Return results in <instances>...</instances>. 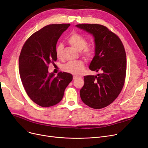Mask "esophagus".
I'll list each match as a JSON object with an SVG mask.
<instances>
[{
  "label": "esophagus",
  "mask_w": 148,
  "mask_h": 148,
  "mask_svg": "<svg viewBox=\"0 0 148 148\" xmlns=\"http://www.w3.org/2000/svg\"><path fill=\"white\" fill-rule=\"evenodd\" d=\"M79 77H78V76H77V75H74L73 76V79L74 80H75V79H77V78H79Z\"/></svg>",
  "instance_id": "34e87169"
}]
</instances>
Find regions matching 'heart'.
<instances>
[{
	"mask_svg": "<svg viewBox=\"0 0 148 148\" xmlns=\"http://www.w3.org/2000/svg\"><path fill=\"white\" fill-rule=\"evenodd\" d=\"M69 45L77 51H82V56L86 60H89L94 57V50L90 47H88V41L85 38L77 33H73L68 38ZM63 51V46L59 44L56 48V56L58 58H62ZM62 70L66 73L74 75H81L85 70V66L83 62L75 61L69 62L64 64L62 66Z\"/></svg>",
	"mask_w": 148,
	"mask_h": 148,
	"instance_id": "b5f03b06",
	"label": "heart"
}]
</instances>
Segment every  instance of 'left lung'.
I'll list each match as a JSON object with an SVG mask.
<instances>
[{
  "label": "left lung",
  "instance_id": "obj_1",
  "mask_svg": "<svg viewBox=\"0 0 148 148\" xmlns=\"http://www.w3.org/2000/svg\"><path fill=\"white\" fill-rule=\"evenodd\" d=\"M76 27L94 36L95 56L89 68L101 73L84 76L81 99L92 108H104L116 99L123 88L127 65L124 46L115 34L102 25L82 24Z\"/></svg>",
  "mask_w": 148,
  "mask_h": 148
}]
</instances>
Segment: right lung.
I'll return each mask as SVG.
<instances>
[{
	"mask_svg": "<svg viewBox=\"0 0 148 148\" xmlns=\"http://www.w3.org/2000/svg\"><path fill=\"white\" fill-rule=\"evenodd\" d=\"M69 24L44 27L27 40L19 58L23 85L30 99L38 106L49 107L62 101L73 75L60 72L57 76L48 72V65L56 62V48L59 38Z\"/></svg>",
	"mask_w": 148,
	"mask_h": 148,
	"instance_id": "1",
	"label": "right lung"
}]
</instances>
